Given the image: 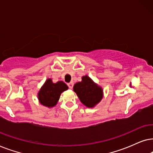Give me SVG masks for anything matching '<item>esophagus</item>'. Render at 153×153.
Returning a JSON list of instances; mask_svg holds the SVG:
<instances>
[{"mask_svg":"<svg viewBox=\"0 0 153 153\" xmlns=\"http://www.w3.org/2000/svg\"><path fill=\"white\" fill-rule=\"evenodd\" d=\"M68 86L69 87V89H73V82H71L70 83H68Z\"/></svg>","mask_w":153,"mask_h":153,"instance_id":"obj_1","label":"esophagus"}]
</instances>
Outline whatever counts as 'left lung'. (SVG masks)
Here are the masks:
<instances>
[{
  "label": "left lung",
  "instance_id": "1",
  "mask_svg": "<svg viewBox=\"0 0 153 153\" xmlns=\"http://www.w3.org/2000/svg\"><path fill=\"white\" fill-rule=\"evenodd\" d=\"M73 91L85 106L94 107L103 98V89L93 82L87 75L83 76L82 81L75 83Z\"/></svg>",
  "mask_w": 153,
  "mask_h": 153
}]
</instances>
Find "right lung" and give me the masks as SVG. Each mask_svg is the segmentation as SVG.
Here are the masks:
<instances>
[{"label": "right lung", "instance_id": "1", "mask_svg": "<svg viewBox=\"0 0 153 153\" xmlns=\"http://www.w3.org/2000/svg\"><path fill=\"white\" fill-rule=\"evenodd\" d=\"M68 88V86L62 81L53 83L52 79H48L38 93V100L45 106L54 107L57 103L61 94Z\"/></svg>", "mask_w": 153, "mask_h": 153}]
</instances>
